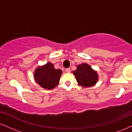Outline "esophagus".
Listing matches in <instances>:
<instances>
[{
  "label": "esophagus",
  "mask_w": 132,
  "mask_h": 132,
  "mask_svg": "<svg viewBox=\"0 0 132 132\" xmlns=\"http://www.w3.org/2000/svg\"><path fill=\"white\" fill-rule=\"evenodd\" d=\"M66 72H70V71H71V69H70V68H66Z\"/></svg>",
  "instance_id": "obj_1"
}]
</instances>
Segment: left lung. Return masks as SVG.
Listing matches in <instances>:
<instances>
[{
  "label": "left lung",
  "instance_id": "1",
  "mask_svg": "<svg viewBox=\"0 0 132 132\" xmlns=\"http://www.w3.org/2000/svg\"><path fill=\"white\" fill-rule=\"evenodd\" d=\"M79 85L84 87H89L96 84L98 81L97 71L86 63L79 64L77 69L73 71Z\"/></svg>",
  "mask_w": 132,
  "mask_h": 132
}]
</instances>
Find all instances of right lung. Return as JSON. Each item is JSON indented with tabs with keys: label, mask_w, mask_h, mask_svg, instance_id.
Segmentation results:
<instances>
[{
	"label": "right lung",
	"mask_w": 132,
	"mask_h": 132,
	"mask_svg": "<svg viewBox=\"0 0 132 132\" xmlns=\"http://www.w3.org/2000/svg\"><path fill=\"white\" fill-rule=\"evenodd\" d=\"M62 71L55 69L53 64L47 63L38 66L34 72V78L41 87L46 89H53L58 84Z\"/></svg>",
	"instance_id": "right-lung-1"
}]
</instances>
